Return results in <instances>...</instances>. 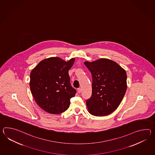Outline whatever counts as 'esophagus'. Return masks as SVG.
Listing matches in <instances>:
<instances>
[{"instance_id": "obj_1", "label": "esophagus", "mask_w": 155, "mask_h": 155, "mask_svg": "<svg viewBox=\"0 0 155 155\" xmlns=\"http://www.w3.org/2000/svg\"><path fill=\"white\" fill-rule=\"evenodd\" d=\"M77 91H78V93H81V89L80 88H78L77 89Z\"/></svg>"}]
</instances>
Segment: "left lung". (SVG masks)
Segmentation results:
<instances>
[{
  "label": "left lung",
  "instance_id": "left-lung-1",
  "mask_svg": "<svg viewBox=\"0 0 155 155\" xmlns=\"http://www.w3.org/2000/svg\"><path fill=\"white\" fill-rule=\"evenodd\" d=\"M84 63L92 78V95L86 100L89 112L96 116L108 115L117 109L125 94L126 72L108 59Z\"/></svg>",
  "mask_w": 155,
  "mask_h": 155
}]
</instances>
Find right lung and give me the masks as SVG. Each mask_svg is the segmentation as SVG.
<instances>
[{
    "mask_svg": "<svg viewBox=\"0 0 155 155\" xmlns=\"http://www.w3.org/2000/svg\"><path fill=\"white\" fill-rule=\"evenodd\" d=\"M74 62V58L65 62L58 57H51L41 61L31 71V94L38 106L49 114L64 112L76 94L68 74Z\"/></svg>",
    "mask_w": 155,
    "mask_h": 155,
    "instance_id": "right-lung-1",
    "label": "right lung"
}]
</instances>
